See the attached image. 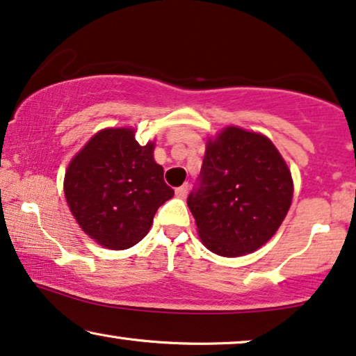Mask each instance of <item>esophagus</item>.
Masks as SVG:
<instances>
[{"mask_svg":"<svg viewBox=\"0 0 356 356\" xmlns=\"http://www.w3.org/2000/svg\"><path fill=\"white\" fill-rule=\"evenodd\" d=\"M187 193H188V184H184V186L175 188V195L179 198H186Z\"/></svg>","mask_w":356,"mask_h":356,"instance_id":"esophagus-1","label":"esophagus"}]
</instances>
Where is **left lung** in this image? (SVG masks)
<instances>
[{"mask_svg": "<svg viewBox=\"0 0 356 356\" xmlns=\"http://www.w3.org/2000/svg\"><path fill=\"white\" fill-rule=\"evenodd\" d=\"M291 198V172L272 141L226 127L208 140L198 187L187 205L203 244L222 257H239L277 233Z\"/></svg>", "mask_w": 356, "mask_h": 356, "instance_id": "obj_1", "label": "left lung"}]
</instances>
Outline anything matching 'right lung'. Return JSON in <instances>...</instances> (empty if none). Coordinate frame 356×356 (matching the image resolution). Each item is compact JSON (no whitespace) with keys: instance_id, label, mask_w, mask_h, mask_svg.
<instances>
[{"instance_id":"add662e5","label":"right lung","mask_w":356,"mask_h":356,"mask_svg":"<svg viewBox=\"0 0 356 356\" xmlns=\"http://www.w3.org/2000/svg\"><path fill=\"white\" fill-rule=\"evenodd\" d=\"M154 143L141 146L131 129H106L71 159L65 197L74 220L97 244L129 249L148 234L158 208L172 198Z\"/></svg>"}]
</instances>
